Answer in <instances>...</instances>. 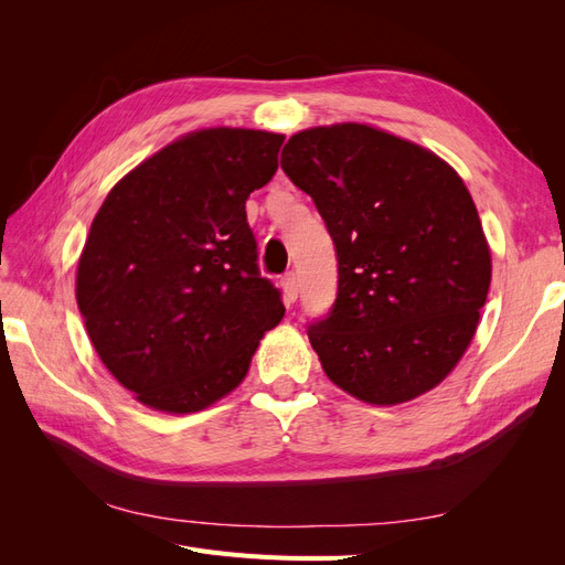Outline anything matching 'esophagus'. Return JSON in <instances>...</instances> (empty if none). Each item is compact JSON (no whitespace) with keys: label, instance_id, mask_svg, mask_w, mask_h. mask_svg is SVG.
I'll use <instances>...</instances> for the list:
<instances>
[{"label":"esophagus","instance_id":"obj_1","mask_svg":"<svg viewBox=\"0 0 565 565\" xmlns=\"http://www.w3.org/2000/svg\"><path fill=\"white\" fill-rule=\"evenodd\" d=\"M280 287H282V295H285V303H295L297 297H299V278L297 273H287V276H282L280 280Z\"/></svg>","mask_w":565,"mask_h":565}]
</instances>
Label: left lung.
<instances>
[{"label": "left lung", "instance_id": "obj_1", "mask_svg": "<svg viewBox=\"0 0 565 565\" xmlns=\"http://www.w3.org/2000/svg\"><path fill=\"white\" fill-rule=\"evenodd\" d=\"M280 164L337 249V299L309 324L324 374L372 405L440 384L471 344L492 270L465 181L431 150L355 122L295 134Z\"/></svg>", "mask_w": 565, "mask_h": 565}]
</instances>
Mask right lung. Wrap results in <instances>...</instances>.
Here are the masks:
<instances>
[{
  "label": "right lung",
  "instance_id": "right-lung-1",
  "mask_svg": "<svg viewBox=\"0 0 565 565\" xmlns=\"http://www.w3.org/2000/svg\"><path fill=\"white\" fill-rule=\"evenodd\" d=\"M282 134L200 129L108 193L77 266V306L113 377L183 415L245 380L280 289L259 273L245 202L278 169Z\"/></svg>",
  "mask_w": 565,
  "mask_h": 565
}]
</instances>
